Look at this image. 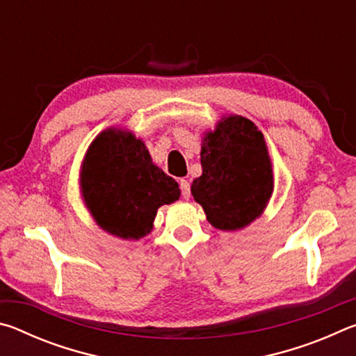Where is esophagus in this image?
Returning <instances> with one entry per match:
<instances>
[{
    "instance_id": "obj_1",
    "label": "esophagus",
    "mask_w": 356,
    "mask_h": 356,
    "mask_svg": "<svg viewBox=\"0 0 356 356\" xmlns=\"http://www.w3.org/2000/svg\"><path fill=\"white\" fill-rule=\"evenodd\" d=\"M180 190H182L184 200H190L191 193H190V182H188V180H185V179L180 180Z\"/></svg>"
}]
</instances>
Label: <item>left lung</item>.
<instances>
[{
  "instance_id": "8db88e82",
  "label": "left lung",
  "mask_w": 356,
  "mask_h": 356,
  "mask_svg": "<svg viewBox=\"0 0 356 356\" xmlns=\"http://www.w3.org/2000/svg\"><path fill=\"white\" fill-rule=\"evenodd\" d=\"M201 165L191 195L215 229L236 232L264 213L275 179L268 147L254 122L222 114L213 130L204 131Z\"/></svg>"
}]
</instances>
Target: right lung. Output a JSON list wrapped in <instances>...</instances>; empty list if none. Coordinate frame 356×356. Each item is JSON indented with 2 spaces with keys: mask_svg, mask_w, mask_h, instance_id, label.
Wrapping results in <instances>:
<instances>
[{
  "mask_svg": "<svg viewBox=\"0 0 356 356\" xmlns=\"http://www.w3.org/2000/svg\"><path fill=\"white\" fill-rule=\"evenodd\" d=\"M80 193L95 225L122 240L146 237L159 207L180 197L177 182L152 163L144 141L122 127L100 131L89 144Z\"/></svg>",
  "mask_w": 356,
  "mask_h": 356,
  "instance_id": "obj_1",
  "label": "right lung"
}]
</instances>
